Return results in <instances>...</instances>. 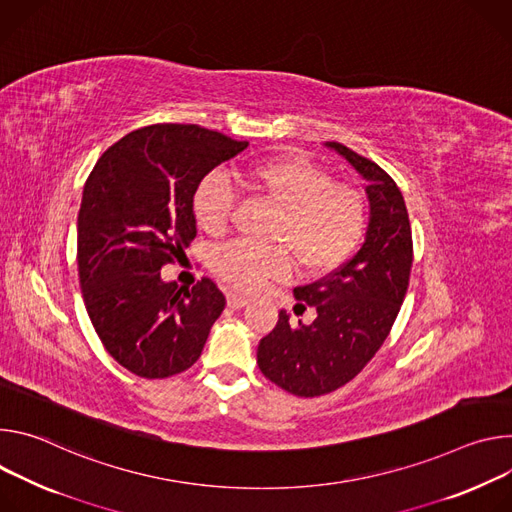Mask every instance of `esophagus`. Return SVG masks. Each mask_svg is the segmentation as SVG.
<instances>
[{
	"label": "esophagus",
	"instance_id": "esophagus-1",
	"mask_svg": "<svg viewBox=\"0 0 512 512\" xmlns=\"http://www.w3.org/2000/svg\"><path fill=\"white\" fill-rule=\"evenodd\" d=\"M246 305H248V299H246V297H242V295H238V293H227V307L242 309V307H246Z\"/></svg>",
	"mask_w": 512,
	"mask_h": 512
}]
</instances>
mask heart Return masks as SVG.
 Masks as SVG:
<instances>
[{"mask_svg": "<svg viewBox=\"0 0 512 512\" xmlns=\"http://www.w3.org/2000/svg\"><path fill=\"white\" fill-rule=\"evenodd\" d=\"M238 177L248 191L282 211L274 240L291 248L301 268L329 272L360 246L366 230L362 195L348 185L331 183L327 170L307 156L289 152L260 160L240 170ZM232 209L234 193L221 177L209 175L199 183L193 213L203 232L221 234ZM215 270L240 291H254L270 278L287 276L291 254L234 242L217 252Z\"/></svg>", "mask_w": 512, "mask_h": 512, "instance_id": "1", "label": "heart"}]
</instances>
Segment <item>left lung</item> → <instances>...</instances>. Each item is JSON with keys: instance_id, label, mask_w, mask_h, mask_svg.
<instances>
[{"instance_id": "left-lung-1", "label": "left lung", "mask_w": 512, "mask_h": 512, "mask_svg": "<svg viewBox=\"0 0 512 512\" xmlns=\"http://www.w3.org/2000/svg\"><path fill=\"white\" fill-rule=\"evenodd\" d=\"M366 181L370 217L360 250L331 274L295 287L297 305L317 317L291 323L282 309L260 339L256 362L276 386L319 396L350 382L380 350L409 287L413 240L401 189L384 170L344 144L325 142ZM295 305V307H297Z\"/></svg>"}]
</instances>
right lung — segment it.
Returning a JSON list of instances; mask_svg holds the SVG:
<instances>
[{
	"label": "right lung",
	"mask_w": 512,
	"mask_h": 512,
	"mask_svg": "<svg viewBox=\"0 0 512 512\" xmlns=\"http://www.w3.org/2000/svg\"><path fill=\"white\" fill-rule=\"evenodd\" d=\"M248 142L185 124L130 132L107 148L83 187L77 262L89 319L109 356L136 376L191 368L225 307L209 278L162 280L197 236L193 195Z\"/></svg>",
	"instance_id": "add662e5"
}]
</instances>
